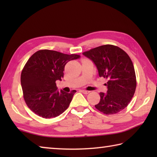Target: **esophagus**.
<instances>
[{
    "mask_svg": "<svg viewBox=\"0 0 157 157\" xmlns=\"http://www.w3.org/2000/svg\"><path fill=\"white\" fill-rule=\"evenodd\" d=\"M81 91L83 93V94H88L89 93V91H86V90H82Z\"/></svg>",
    "mask_w": 157,
    "mask_h": 157,
    "instance_id": "obj_1",
    "label": "esophagus"
}]
</instances>
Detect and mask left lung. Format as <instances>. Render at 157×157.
<instances>
[{
	"label": "left lung",
	"mask_w": 157,
	"mask_h": 157,
	"mask_svg": "<svg viewBox=\"0 0 157 157\" xmlns=\"http://www.w3.org/2000/svg\"><path fill=\"white\" fill-rule=\"evenodd\" d=\"M96 66L100 77L107 79V92L100 93L95 107L107 115L124 109L131 101L136 87V74L129 55L123 49L107 44L82 53Z\"/></svg>",
	"instance_id": "8db88e82"
}]
</instances>
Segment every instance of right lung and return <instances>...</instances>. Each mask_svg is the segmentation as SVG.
<instances>
[{
    "instance_id": "obj_1",
    "label": "right lung",
    "mask_w": 157,
    "mask_h": 157,
    "mask_svg": "<svg viewBox=\"0 0 157 157\" xmlns=\"http://www.w3.org/2000/svg\"><path fill=\"white\" fill-rule=\"evenodd\" d=\"M79 55L40 50L29 58L21 75L23 98L32 111L44 118H55L67 109L76 92L57 91L56 81L62 80L65 65Z\"/></svg>"
}]
</instances>
